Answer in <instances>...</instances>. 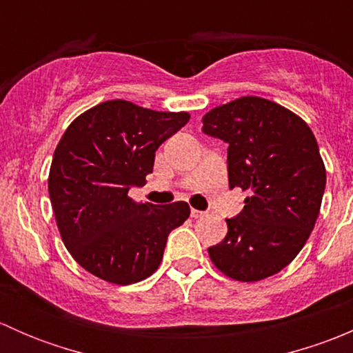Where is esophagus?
<instances>
[{
    "instance_id": "1",
    "label": "esophagus",
    "mask_w": 353,
    "mask_h": 353,
    "mask_svg": "<svg viewBox=\"0 0 353 353\" xmlns=\"http://www.w3.org/2000/svg\"><path fill=\"white\" fill-rule=\"evenodd\" d=\"M206 215V212H201V210H191V216H193V219H201V216H205Z\"/></svg>"
}]
</instances>
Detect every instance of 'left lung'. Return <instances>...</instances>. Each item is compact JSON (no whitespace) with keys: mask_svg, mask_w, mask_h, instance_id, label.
Masks as SVG:
<instances>
[{"mask_svg":"<svg viewBox=\"0 0 353 353\" xmlns=\"http://www.w3.org/2000/svg\"><path fill=\"white\" fill-rule=\"evenodd\" d=\"M203 131L229 143L230 190L249 191L210 259L237 282L268 279L294 261L318 220L326 169L314 133L295 112L254 95L208 110Z\"/></svg>","mask_w":353,"mask_h":353,"instance_id":"1","label":"left lung"}]
</instances>
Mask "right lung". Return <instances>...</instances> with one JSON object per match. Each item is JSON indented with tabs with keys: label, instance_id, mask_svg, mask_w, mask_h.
<instances>
[{
	"label": "right lung",
	"instance_id": "1",
	"mask_svg": "<svg viewBox=\"0 0 353 353\" xmlns=\"http://www.w3.org/2000/svg\"><path fill=\"white\" fill-rule=\"evenodd\" d=\"M190 117L114 99L66 128L49 169V198L66 249L97 279L130 285L150 276L170 230L190 216L186 201L159 206L128 194L147 183L157 148Z\"/></svg>",
	"mask_w": 353,
	"mask_h": 353
}]
</instances>
